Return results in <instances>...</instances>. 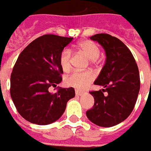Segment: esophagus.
I'll return each instance as SVG.
<instances>
[{"label": "esophagus", "instance_id": "esophagus-1", "mask_svg": "<svg viewBox=\"0 0 151 151\" xmlns=\"http://www.w3.org/2000/svg\"><path fill=\"white\" fill-rule=\"evenodd\" d=\"M83 94H84V92L81 91H79V90H76V96H82Z\"/></svg>", "mask_w": 151, "mask_h": 151}]
</instances>
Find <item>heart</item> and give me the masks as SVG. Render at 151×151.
Returning <instances> with one entry per match:
<instances>
[{"mask_svg":"<svg viewBox=\"0 0 151 151\" xmlns=\"http://www.w3.org/2000/svg\"><path fill=\"white\" fill-rule=\"evenodd\" d=\"M77 46L79 50H81L90 59L91 63H96L97 58L101 54L100 47L98 46V45L92 41L84 40L80 42ZM59 62L63 71L67 72L70 70L71 54L69 50L65 49L62 50V52L60 55ZM93 80H94V75L89 70L74 71L65 78V82L70 87L76 88L77 90H83L87 87L93 81Z\"/></svg>","mask_w":151,"mask_h":151,"instance_id":"obj_1","label":"heart"}]
</instances>
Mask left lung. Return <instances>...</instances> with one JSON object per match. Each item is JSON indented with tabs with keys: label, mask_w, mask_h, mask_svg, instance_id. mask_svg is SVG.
Masks as SVG:
<instances>
[{
	"label": "left lung",
	"mask_w": 151,
	"mask_h": 151,
	"mask_svg": "<svg viewBox=\"0 0 151 151\" xmlns=\"http://www.w3.org/2000/svg\"><path fill=\"white\" fill-rule=\"evenodd\" d=\"M106 51V64L94 84L104 89L90 94L94 106L86 111L88 119L101 127L120 124L130 116L139 91L140 81L137 64L128 47L109 34L91 36Z\"/></svg>",
	"instance_id": "8db88e82"
}]
</instances>
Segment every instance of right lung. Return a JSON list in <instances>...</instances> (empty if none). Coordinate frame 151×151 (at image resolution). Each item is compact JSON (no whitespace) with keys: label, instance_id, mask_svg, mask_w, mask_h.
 <instances>
[{"label":"right lung","instance_id":"right-lung-1","mask_svg":"<svg viewBox=\"0 0 151 151\" xmlns=\"http://www.w3.org/2000/svg\"><path fill=\"white\" fill-rule=\"evenodd\" d=\"M73 37L44 35L36 38L19 55L11 75V96L17 111L25 120L36 125H49L65 111L73 87H50L61 82L63 70L59 57Z\"/></svg>","mask_w":151,"mask_h":151}]
</instances>
